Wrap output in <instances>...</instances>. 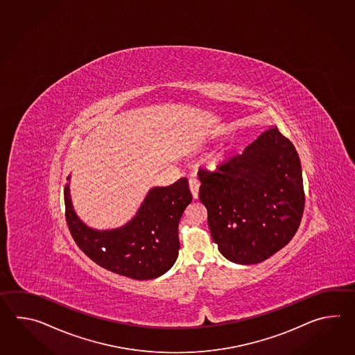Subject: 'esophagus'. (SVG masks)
Returning a JSON list of instances; mask_svg holds the SVG:
<instances>
[{
	"mask_svg": "<svg viewBox=\"0 0 355 355\" xmlns=\"http://www.w3.org/2000/svg\"><path fill=\"white\" fill-rule=\"evenodd\" d=\"M189 187H190V191H191V196L194 199L198 198L199 196V187H200V181L198 180L196 178H191L189 180Z\"/></svg>",
	"mask_w": 355,
	"mask_h": 355,
	"instance_id": "34e87169",
	"label": "esophagus"
}]
</instances>
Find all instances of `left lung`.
Listing matches in <instances>:
<instances>
[{"mask_svg": "<svg viewBox=\"0 0 355 355\" xmlns=\"http://www.w3.org/2000/svg\"><path fill=\"white\" fill-rule=\"evenodd\" d=\"M198 176L211 239L228 260L257 264L293 239L304 209L301 161L277 127Z\"/></svg>", "mask_w": 355, "mask_h": 355, "instance_id": "1", "label": "left lung"}]
</instances>
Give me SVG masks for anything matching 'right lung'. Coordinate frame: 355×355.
Listing matches in <instances>:
<instances>
[{
	"mask_svg": "<svg viewBox=\"0 0 355 355\" xmlns=\"http://www.w3.org/2000/svg\"><path fill=\"white\" fill-rule=\"evenodd\" d=\"M191 199L188 179L181 178L170 187L152 188L125 226L96 231L76 216L69 185L64 187L66 220L77 246L106 270L138 280L157 278L174 265L180 249L179 222Z\"/></svg>",
	"mask_w": 355,
	"mask_h": 355,
	"instance_id": "1",
	"label": "right lung"
}]
</instances>
